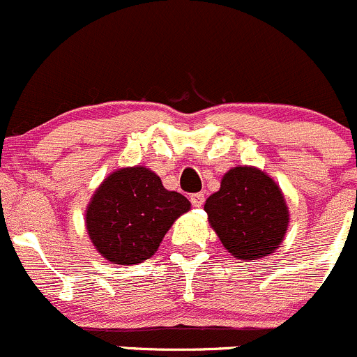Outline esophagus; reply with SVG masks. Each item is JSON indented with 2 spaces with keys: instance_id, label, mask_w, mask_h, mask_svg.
<instances>
[{
  "instance_id": "obj_1",
  "label": "esophagus",
  "mask_w": 357,
  "mask_h": 357,
  "mask_svg": "<svg viewBox=\"0 0 357 357\" xmlns=\"http://www.w3.org/2000/svg\"><path fill=\"white\" fill-rule=\"evenodd\" d=\"M190 203H192V206H196V208L203 206V203H204V194H203V192L192 194V196H190Z\"/></svg>"
}]
</instances>
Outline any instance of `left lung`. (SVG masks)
<instances>
[{
    "instance_id": "1",
    "label": "left lung",
    "mask_w": 357,
    "mask_h": 357,
    "mask_svg": "<svg viewBox=\"0 0 357 357\" xmlns=\"http://www.w3.org/2000/svg\"><path fill=\"white\" fill-rule=\"evenodd\" d=\"M224 248L239 260H259L280 248L290 224L281 187L255 167H234L204 203Z\"/></svg>"
}]
</instances>
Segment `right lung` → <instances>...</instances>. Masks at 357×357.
<instances>
[{
    "label": "right lung",
    "instance_id": "1",
    "mask_svg": "<svg viewBox=\"0 0 357 357\" xmlns=\"http://www.w3.org/2000/svg\"><path fill=\"white\" fill-rule=\"evenodd\" d=\"M189 210L185 196L165 189L153 170L137 165L102 180L90 197L84 225L107 262L133 266L151 259L174 222Z\"/></svg>",
    "mask_w": 357,
    "mask_h": 357
}]
</instances>
